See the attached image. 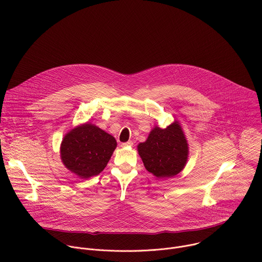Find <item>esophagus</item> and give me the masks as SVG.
I'll return each mask as SVG.
<instances>
[{
	"mask_svg": "<svg viewBox=\"0 0 262 262\" xmlns=\"http://www.w3.org/2000/svg\"><path fill=\"white\" fill-rule=\"evenodd\" d=\"M121 147H132L133 146V142L132 141H128V142H125V143H122L121 145H120Z\"/></svg>",
	"mask_w": 262,
	"mask_h": 262,
	"instance_id": "obj_1",
	"label": "esophagus"
}]
</instances>
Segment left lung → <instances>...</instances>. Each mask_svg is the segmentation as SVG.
<instances>
[{
  "label": "left lung",
  "mask_w": 262,
  "mask_h": 262,
  "mask_svg": "<svg viewBox=\"0 0 262 262\" xmlns=\"http://www.w3.org/2000/svg\"><path fill=\"white\" fill-rule=\"evenodd\" d=\"M145 168L158 179L172 178L186 166L189 144L178 120L166 128L154 126L147 140L138 145Z\"/></svg>",
  "instance_id": "obj_1"
}]
</instances>
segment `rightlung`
Listing matches in <instances>:
<instances>
[{
	"mask_svg": "<svg viewBox=\"0 0 262 262\" xmlns=\"http://www.w3.org/2000/svg\"><path fill=\"white\" fill-rule=\"evenodd\" d=\"M116 147L113 136L95 124L82 123L64 136L60 158L72 173L89 179L103 171Z\"/></svg>",
	"mask_w": 262,
	"mask_h": 262,
	"instance_id": "obj_1",
	"label": "right lung"
}]
</instances>
